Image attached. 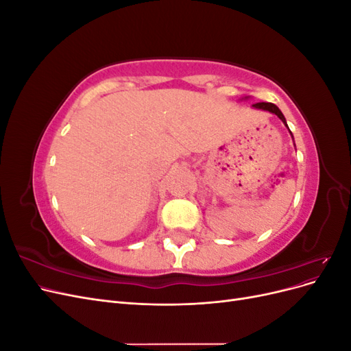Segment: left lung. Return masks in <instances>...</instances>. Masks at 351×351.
<instances>
[{
    "label": "left lung",
    "mask_w": 351,
    "mask_h": 351,
    "mask_svg": "<svg viewBox=\"0 0 351 351\" xmlns=\"http://www.w3.org/2000/svg\"><path fill=\"white\" fill-rule=\"evenodd\" d=\"M243 99H247V97L243 98ZM253 108L262 110V111H268V112H271V114H275V115H277L278 119L284 123V125L287 127V129H289V125H287V121H285V117L282 115L281 110H280L275 104H271V102H258V104L253 105ZM289 132H290V129H289ZM290 134H291V137H293V133H291V132H290ZM293 141H294V139H293ZM294 146H295V145H294Z\"/></svg>",
    "instance_id": "left-lung-1"
}]
</instances>
